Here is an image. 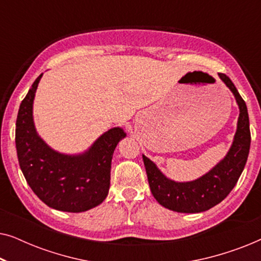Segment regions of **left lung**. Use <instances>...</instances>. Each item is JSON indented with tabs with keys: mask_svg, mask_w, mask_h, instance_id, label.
<instances>
[{
	"mask_svg": "<svg viewBox=\"0 0 261 261\" xmlns=\"http://www.w3.org/2000/svg\"><path fill=\"white\" fill-rule=\"evenodd\" d=\"M219 76L234 94L240 109L233 145L224 159L198 179L178 183L166 178L154 163L142 155L152 195L159 204L173 212L201 213L219 204L233 190L247 162L251 146L247 107L230 78L224 73Z\"/></svg>",
	"mask_w": 261,
	"mask_h": 261,
	"instance_id": "8db88e82",
	"label": "left lung"
}]
</instances>
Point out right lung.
<instances>
[{"label":"right lung","instance_id":"1","mask_svg":"<svg viewBox=\"0 0 261 261\" xmlns=\"http://www.w3.org/2000/svg\"><path fill=\"white\" fill-rule=\"evenodd\" d=\"M41 76L34 81L17 113L15 145L21 171L46 205L62 212H85L101 204L108 195L114 149L126 133L112 128L80 155L53 151L37 134L33 122V99Z\"/></svg>","mask_w":261,"mask_h":261}]
</instances>
